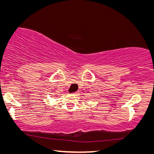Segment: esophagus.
<instances>
[{
    "instance_id": "34e87169",
    "label": "esophagus",
    "mask_w": 154,
    "mask_h": 154,
    "mask_svg": "<svg viewBox=\"0 0 154 154\" xmlns=\"http://www.w3.org/2000/svg\"><path fill=\"white\" fill-rule=\"evenodd\" d=\"M77 92H73V93H72V94H75V93H76Z\"/></svg>"
}]
</instances>
